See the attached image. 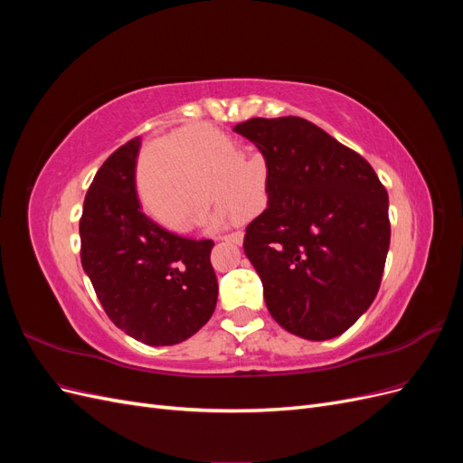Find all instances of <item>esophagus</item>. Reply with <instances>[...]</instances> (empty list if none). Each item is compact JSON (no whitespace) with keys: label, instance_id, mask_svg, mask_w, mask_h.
I'll return each instance as SVG.
<instances>
[{"label":"esophagus","instance_id":"34e87169","mask_svg":"<svg viewBox=\"0 0 463 463\" xmlns=\"http://www.w3.org/2000/svg\"><path fill=\"white\" fill-rule=\"evenodd\" d=\"M220 240L235 243V245H241L243 243V232H233V233H228V235H220Z\"/></svg>","mask_w":463,"mask_h":463}]
</instances>
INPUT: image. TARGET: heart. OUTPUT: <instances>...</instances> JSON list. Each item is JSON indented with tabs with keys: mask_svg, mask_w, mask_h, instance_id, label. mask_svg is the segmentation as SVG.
<instances>
[{
	"mask_svg": "<svg viewBox=\"0 0 463 463\" xmlns=\"http://www.w3.org/2000/svg\"><path fill=\"white\" fill-rule=\"evenodd\" d=\"M237 146L230 137L189 125L179 129L164 156L146 154L138 167V197L146 213L172 230H187L210 206L213 194L222 206L214 226L230 220H245L255 213L259 194V167L237 160Z\"/></svg>",
	"mask_w": 463,
	"mask_h": 463,
	"instance_id": "heart-1",
	"label": "heart"
}]
</instances>
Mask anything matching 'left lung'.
I'll return each mask as SVG.
<instances>
[{
    "instance_id": "8db88e82",
    "label": "left lung",
    "mask_w": 463,
    "mask_h": 463,
    "mask_svg": "<svg viewBox=\"0 0 463 463\" xmlns=\"http://www.w3.org/2000/svg\"><path fill=\"white\" fill-rule=\"evenodd\" d=\"M233 131L266 160L269 206L243 240L266 307L305 340L335 338L381 288L388 193L361 154L303 118H253Z\"/></svg>"
}]
</instances>
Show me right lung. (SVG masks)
I'll return each instance as SVG.
<instances>
[{
	"label": "right lung",
	"mask_w": 463,
	"mask_h": 463,
	"mask_svg": "<svg viewBox=\"0 0 463 463\" xmlns=\"http://www.w3.org/2000/svg\"><path fill=\"white\" fill-rule=\"evenodd\" d=\"M138 148L135 137L96 172L79 222L80 262L118 328L148 345H174L216 309L214 241L167 232L143 213L135 187Z\"/></svg>",
	"instance_id": "1"
}]
</instances>
